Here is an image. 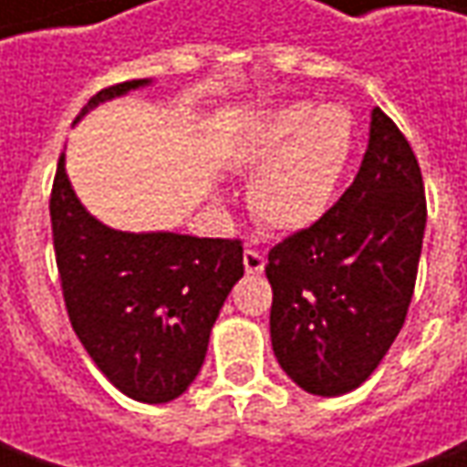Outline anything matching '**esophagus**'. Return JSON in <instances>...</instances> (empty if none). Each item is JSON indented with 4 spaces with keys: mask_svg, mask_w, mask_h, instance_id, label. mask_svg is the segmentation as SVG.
<instances>
[{
    "mask_svg": "<svg viewBox=\"0 0 467 467\" xmlns=\"http://www.w3.org/2000/svg\"><path fill=\"white\" fill-rule=\"evenodd\" d=\"M244 270L249 275H260L262 270H265V254L254 252V249H246L244 252Z\"/></svg>",
    "mask_w": 467,
    "mask_h": 467,
    "instance_id": "34e87169",
    "label": "esophagus"
}]
</instances>
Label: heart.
<instances>
[{
    "instance_id": "heart-1",
    "label": "heart",
    "mask_w": 467,
    "mask_h": 467,
    "mask_svg": "<svg viewBox=\"0 0 467 467\" xmlns=\"http://www.w3.org/2000/svg\"><path fill=\"white\" fill-rule=\"evenodd\" d=\"M356 121L343 106L285 103L265 111L236 148V166L254 173L249 200L262 223L298 234L317 225L348 176Z\"/></svg>"
}]
</instances>
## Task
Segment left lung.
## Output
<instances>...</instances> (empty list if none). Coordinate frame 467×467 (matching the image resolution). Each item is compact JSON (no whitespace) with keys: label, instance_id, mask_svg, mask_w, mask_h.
<instances>
[{"label":"left lung","instance_id":"left-lung-1","mask_svg":"<svg viewBox=\"0 0 467 467\" xmlns=\"http://www.w3.org/2000/svg\"><path fill=\"white\" fill-rule=\"evenodd\" d=\"M426 228L419 161L371 111L361 169L312 228L267 254L270 340L301 389L337 398L361 387L403 327Z\"/></svg>","mask_w":467,"mask_h":467}]
</instances>
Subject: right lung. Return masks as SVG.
<instances>
[{
	"label": "right lung",
	"instance_id": "add662e5",
	"mask_svg": "<svg viewBox=\"0 0 467 467\" xmlns=\"http://www.w3.org/2000/svg\"><path fill=\"white\" fill-rule=\"evenodd\" d=\"M148 85L153 80L100 90L75 124ZM48 210L64 304L88 356L127 398L176 400L200 374L213 325L244 275L242 242L100 223L75 194L64 153Z\"/></svg>",
	"mask_w": 467,
	"mask_h": 467
}]
</instances>
